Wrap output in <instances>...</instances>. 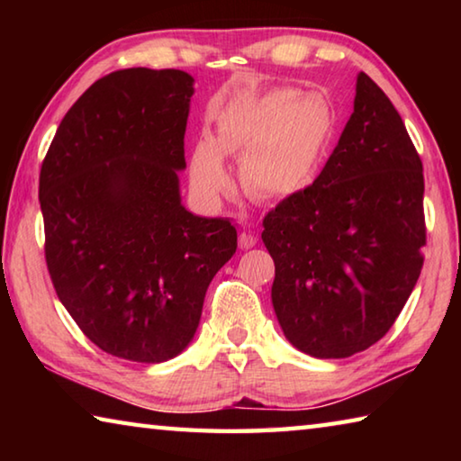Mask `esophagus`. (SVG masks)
Returning a JSON list of instances; mask_svg holds the SVG:
<instances>
[{
  "instance_id": "obj_1",
  "label": "esophagus",
  "mask_w": 461,
  "mask_h": 461,
  "mask_svg": "<svg viewBox=\"0 0 461 461\" xmlns=\"http://www.w3.org/2000/svg\"><path fill=\"white\" fill-rule=\"evenodd\" d=\"M256 241H258V238H256V233H252V231H241L240 233V248H244V249L254 248Z\"/></svg>"
}]
</instances>
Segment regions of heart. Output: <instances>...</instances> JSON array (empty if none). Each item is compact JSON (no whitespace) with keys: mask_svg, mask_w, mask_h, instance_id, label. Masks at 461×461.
<instances>
[{"mask_svg":"<svg viewBox=\"0 0 461 461\" xmlns=\"http://www.w3.org/2000/svg\"><path fill=\"white\" fill-rule=\"evenodd\" d=\"M333 112L323 97L293 87L244 91L215 115V134L191 148L189 176L201 197L230 189L223 156H241L240 178L260 201L296 197L321 170L333 138Z\"/></svg>","mask_w":461,"mask_h":461,"instance_id":"heart-1","label":"heart"}]
</instances>
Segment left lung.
<instances>
[{
	"mask_svg": "<svg viewBox=\"0 0 461 461\" xmlns=\"http://www.w3.org/2000/svg\"><path fill=\"white\" fill-rule=\"evenodd\" d=\"M423 193L399 112L360 73L354 113L321 175L264 217L272 307L296 349L335 360L384 338L423 268Z\"/></svg>",
	"mask_w": 461,
	"mask_h": 461,
	"instance_id": "8db88e82",
	"label": "left lung"
}]
</instances>
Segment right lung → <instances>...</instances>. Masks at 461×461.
Segmentation results:
<instances>
[{
  "label": "right lung",
  "mask_w": 461,
  "mask_h": 461,
  "mask_svg": "<svg viewBox=\"0 0 461 461\" xmlns=\"http://www.w3.org/2000/svg\"><path fill=\"white\" fill-rule=\"evenodd\" d=\"M193 85L176 68L104 77L68 109L42 162L52 285L81 331L122 360L181 354L238 248L230 220L194 215L181 199Z\"/></svg>",
  "instance_id": "right-lung-1"
}]
</instances>
